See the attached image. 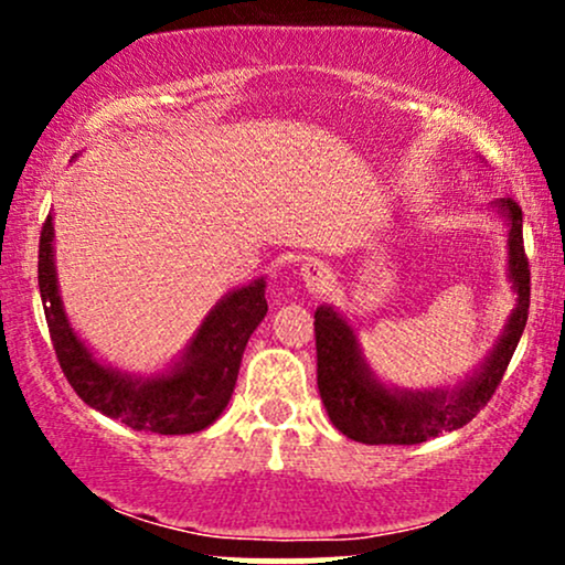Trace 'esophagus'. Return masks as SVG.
I'll list each match as a JSON object with an SVG mask.
<instances>
[{
    "label": "esophagus",
    "mask_w": 565,
    "mask_h": 565,
    "mask_svg": "<svg viewBox=\"0 0 565 565\" xmlns=\"http://www.w3.org/2000/svg\"><path fill=\"white\" fill-rule=\"evenodd\" d=\"M300 276H302L305 289H308L310 295H323V291H327L334 284L332 268H329V263H323V260L302 263Z\"/></svg>",
    "instance_id": "obj_1"
}]
</instances>
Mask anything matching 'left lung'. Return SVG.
<instances>
[{
	"label": "left lung",
	"instance_id": "left-lung-1",
	"mask_svg": "<svg viewBox=\"0 0 565 565\" xmlns=\"http://www.w3.org/2000/svg\"><path fill=\"white\" fill-rule=\"evenodd\" d=\"M497 212L508 220V270L518 295L508 327L489 359L472 377L454 391H395L374 377L361 355L353 327L329 305L316 308V359H319V393L329 419L342 436L359 444H423L438 433L468 425L502 382L529 319L531 274L523 249V212L518 201H494Z\"/></svg>",
	"mask_w": 565,
	"mask_h": 565
}]
</instances>
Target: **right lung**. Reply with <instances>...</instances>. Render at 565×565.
Instances as JSON below:
<instances>
[{
  "instance_id": "1",
  "label": "right lung",
  "mask_w": 565,
  "mask_h": 565,
  "mask_svg": "<svg viewBox=\"0 0 565 565\" xmlns=\"http://www.w3.org/2000/svg\"><path fill=\"white\" fill-rule=\"evenodd\" d=\"M53 236V215H47L39 236V295L57 364L76 395L87 406L119 419L132 430L159 436H185L215 423L236 387L246 342L268 313L265 278L228 291L210 310L183 359L170 372L148 380L129 377L100 364L71 329L57 295Z\"/></svg>"
}]
</instances>
